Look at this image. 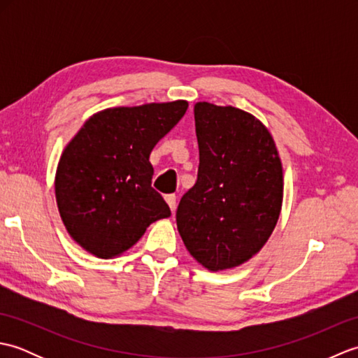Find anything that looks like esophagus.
I'll return each instance as SVG.
<instances>
[{
  "label": "esophagus",
  "instance_id": "34e87169",
  "mask_svg": "<svg viewBox=\"0 0 358 358\" xmlns=\"http://www.w3.org/2000/svg\"><path fill=\"white\" fill-rule=\"evenodd\" d=\"M166 201H167V204H169L171 210L175 212V209H177V195H175V194L166 195Z\"/></svg>",
  "mask_w": 358,
  "mask_h": 358
}]
</instances>
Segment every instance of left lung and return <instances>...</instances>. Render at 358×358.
I'll list each match as a JSON object with an SVG mask.
<instances>
[{"instance_id": "left-lung-1", "label": "left lung", "mask_w": 358, "mask_h": 358, "mask_svg": "<svg viewBox=\"0 0 358 358\" xmlns=\"http://www.w3.org/2000/svg\"><path fill=\"white\" fill-rule=\"evenodd\" d=\"M200 149L194 187L177 226L186 249L209 271L248 262L268 241L283 201V171L268 129L232 106L196 103Z\"/></svg>"}]
</instances>
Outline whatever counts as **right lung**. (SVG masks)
I'll use <instances>...</instances> for the list:
<instances>
[{"label": "right lung", "instance_id": "right-lung-1", "mask_svg": "<svg viewBox=\"0 0 358 358\" xmlns=\"http://www.w3.org/2000/svg\"><path fill=\"white\" fill-rule=\"evenodd\" d=\"M186 109L180 100L103 110L67 144L55 195L66 229L81 248L112 258L132 248L150 223L171 217L152 187L149 155Z\"/></svg>", "mask_w": 358, "mask_h": 358}]
</instances>
